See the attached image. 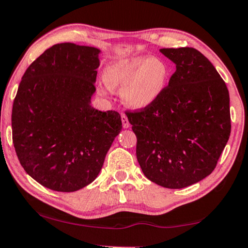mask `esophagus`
<instances>
[{
    "label": "esophagus",
    "instance_id": "obj_1",
    "mask_svg": "<svg viewBox=\"0 0 248 248\" xmlns=\"http://www.w3.org/2000/svg\"><path fill=\"white\" fill-rule=\"evenodd\" d=\"M121 121H123V125H124V128H129L130 127V123H129V120H128V117L124 115V113H123V115H121Z\"/></svg>",
    "mask_w": 248,
    "mask_h": 248
}]
</instances>
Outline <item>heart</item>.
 <instances>
[{
    "mask_svg": "<svg viewBox=\"0 0 248 248\" xmlns=\"http://www.w3.org/2000/svg\"><path fill=\"white\" fill-rule=\"evenodd\" d=\"M169 77L170 68L166 62L145 56L113 62L105 68L103 75L106 86L110 89L121 87L123 103L135 110L155 104L166 90Z\"/></svg>",
    "mask_w": 248,
    "mask_h": 248,
    "instance_id": "1",
    "label": "heart"
}]
</instances>
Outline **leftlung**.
I'll return each instance as SVG.
<instances>
[{
    "label": "left lung",
    "instance_id": "8db88e82",
    "mask_svg": "<svg viewBox=\"0 0 248 248\" xmlns=\"http://www.w3.org/2000/svg\"><path fill=\"white\" fill-rule=\"evenodd\" d=\"M176 70L150 107L125 111L147 178L168 188L210 175L231 133L230 95L212 62L192 47L161 48Z\"/></svg>",
    "mask_w": 248,
    "mask_h": 248
}]
</instances>
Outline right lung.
I'll return each instance as SVG.
<instances>
[{"instance_id":"add662e5","label":"right lung","mask_w":248,"mask_h":248,"mask_svg":"<svg viewBox=\"0 0 248 248\" xmlns=\"http://www.w3.org/2000/svg\"><path fill=\"white\" fill-rule=\"evenodd\" d=\"M99 53L62 43L26 69L12 109L13 143L26 173L43 186L75 192L97 178L123 128L117 111L93 107Z\"/></svg>"}]
</instances>
